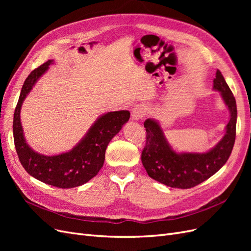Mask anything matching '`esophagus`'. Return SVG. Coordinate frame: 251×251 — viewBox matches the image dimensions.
Wrapping results in <instances>:
<instances>
[{"label": "esophagus", "instance_id": "obj_1", "mask_svg": "<svg viewBox=\"0 0 251 251\" xmlns=\"http://www.w3.org/2000/svg\"><path fill=\"white\" fill-rule=\"evenodd\" d=\"M146 114H147V108L144 107V105L142 104L135 105V107L132 109V114H131L132 120H135V121L140 120L146 116Z\"/></svg>", "mask_w": 251, "mask_h": 251}]
</instances>
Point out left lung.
<instances>
[{"mask_svg": "<svg viewBox=\"0 0 251 251\" xmlns=\"http://www.w3.org/2000/svg\"><path fill=\"white\" fill-rule=\"evenodd\" d=\"M212 88L221 93L230 113L223 138L206 153H177L166 140L158 121L147 119L144 121L147 142L141 154V161L151 178L170 187L191 188L215 175L228 160L235 140L237 103L219 70Z\"/></svg>", "mask_w": 251, "mask_h": 251, "instance_id": "1", "label": "left lung"}]
</instances>
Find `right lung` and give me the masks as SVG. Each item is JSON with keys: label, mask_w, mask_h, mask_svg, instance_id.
<instances>
[{"label": "right lung", "mask_w": 251, "mask_h": 251, "mask_svg": "<svg viewBox=\"0 0 251 251\" xmlns=\"http://www.w3.org/2000/svg\"><path fill=\"white\" fill-rule=\"evenodd\" d=\"M52 59L41 65L28 75L22 87L19 101L13 116V139L20 161L25 171L44 183L72 188L87 183L102 168L104 154L109 142L127 123L128 111L109 112L98 118L94 125L71 151L54 156L36 153L28 146L21 125L23 101L35 82L49 69Z\"/></svg>", "instance_id": "right-lung-1"}]
</instances>
